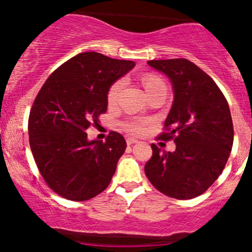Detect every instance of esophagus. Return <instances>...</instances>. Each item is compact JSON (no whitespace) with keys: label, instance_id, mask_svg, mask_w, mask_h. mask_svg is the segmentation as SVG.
Wrapping results in <instances>:
<instances>
[{"label":"esophagus","instance_id":"1","mask_svg":"<svg viewBox=\"0 0 252 252\" xmlns=\"http://www.w3.org/2000/svg\"><path fill=\"white\" fill-rule=\"evenodd\" d=\"M137 142H138V141L135 140V138H131V137L126 138V144H128V146H131V144L137 143Z\"/></svg>","mask_w":252,"mask_h":252}]
</instances>
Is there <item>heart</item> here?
<instances>
[{"label": "heart", "instance_id": "1", "mask_svg": "<svg viewBox=\"0 0 252 252\" xmlns=\"http://www.w3.org/2000/svg\"><path fill=\"white\" fill-rule=\"evenodd\" d=\"M142 84L143 88L148 94H153V92L158 91L161 89H167L166 83L161 77L154 73H147L142 77ZM123 88V80L118 79L112 84L109 88L108 94H106V99H108L109 104H115L117 102L118 97H120L121 90ZM122 128L126 130V132L131 135H140L142 134L146 129V122L141 120H129L122 123Z\"/></svg>", "mask_w": 252, "mask_h": 252}]
</instances>
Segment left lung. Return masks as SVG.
Listing matches in <instances>:
<instances>
[{
	"label": "left lung",
	"instance_id": "left-lung-1",
	"mask_svg": "<svg viewBox=\"0 0 252 252\" xmlns=\"http://www.w3.org/2000/svg\"><path fill=\"white\" fill-rule=\"evenodd\" d=\"M174 90V102L158 138L173 140L175 152L153 155L144 166L150 184L170 198L187 200L202 194L221 174L233 143V124L226 98L206 72L189 60H149Z\"/></svg>",
	"mask_w": 252,
	"mask_h": 252
}]
</instances>
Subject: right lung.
<instances>
[{"instance_id": "1", "label": "right lung", "mask_w": 252, "mask_h": 252, "mask_svg": "<svg viewBox=\"0 0 252 252\" xmlns=\"http://www.w3.org/2000/svg\"><path fill=\"white\" fill-rule=\"evenodd\" d=\"M134 66L85 52L60 65L36 94L28 118L32 154L47 186L63 198L89 200L109 186L126 140L110 131L105 142L89 141L86 130L106 112L111 84Z\"/></svg>"}]
</instances>
